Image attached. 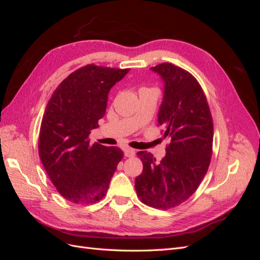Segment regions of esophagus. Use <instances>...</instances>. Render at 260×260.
I'll list each match as a JSON object with an SVG mask.
<instances>
[{"label": "esophagus", "instance_id": "obj_1", "mask_svg": "<svg viewBox=\"0 0 260 260\" xmlns=\"http://www.w3.org/2000/svg\"><path fill=\"white\" fill-rule=\"evenodd\" d=\"M123 152H124V156H127V157H135V155H136L135 149L130 148V147H125L123 149Z\"/></svg>", "mask_w": 260, "mask_h": 260}]
</instances>
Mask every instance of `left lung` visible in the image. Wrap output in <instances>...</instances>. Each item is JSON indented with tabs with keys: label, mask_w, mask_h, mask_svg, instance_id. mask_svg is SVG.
Returning <instances> with one entry per match:
<instances>
[{
	"label": "left lung",
	"mask_w": 260,
	"mask_h": 260,
	"mask_svg": "<svg viewBox=\"0 0 260 260\" xmlns=\"http://www.w3.org/2000/svg\"><path fill=\"white\" fill-rule=\"evenodd\" d=\"M165 82L158 125L169 139L160 161L146 151L138 152L143 171L136 178L141 202L157 209H170L188 200L208 170L214 123L201 84L185 69L170 62L151 68Z\"/></svg>",
	"instance_id": "1"
}]
</instances>
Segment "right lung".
Returning a JSON list of instances; mask_svg holds the SVG:
<instances>
[{
    "mask_svg": "<svg viewBox=\"0 0 260 260\" xmlns=\"http://www.w3.org/2000/svg\"><path fill=\"white\" fill-rule=\"evenodd\" d=\"M90 64L75 70L52 94L41 121L39 156L57 192L75 204L104 198L123 152L90 143L92 129L105 115L108 93L128 74Z\"/></svg>",
    "mask_w": 260,
    "mask_h": 260,
    "instance_id": "obj_1",
    "label": "right lung"
}]
</instances>
